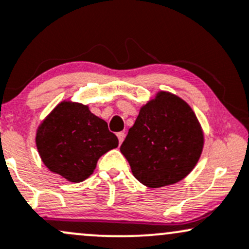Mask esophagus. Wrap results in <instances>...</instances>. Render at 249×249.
<instances>
[{"mask_svg": "<svg viewBox=\"0 0 249 249\" xmlns=\"http://www.w3.org/2000/svg\"><path fill=\"white\" fill-rule=\"evenodd\" d=\"M117 137H118V139H119V144H122L123 141H124V138H125V132H118L117 133Z\"/></svg>", "mask_w": 249, "mask_h": 249, "instance_id": "obj_1", "label": "esophagus"}]
</instances>
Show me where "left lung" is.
Wrapping results in <instances>:
<instances>
[{"label": "left lung", "instance_id": "left-lung-1", "mask_svg": "<svg viewBox=\"0 0 249 249\" xmlns=\"http://www.w3.org/2000/svg\"><path fill=\"white\" fill-rule=\"evenodd\" d=\"M203 149V132L184 100L158 92L139 111L120 145L133 176L149 188L175 184L195 168Z\"/></svg>", "mask_w": 249, "mask_h": 249}]
</instances>
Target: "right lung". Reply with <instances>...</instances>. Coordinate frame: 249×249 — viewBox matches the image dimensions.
<instances>
[{
  "mask_svg": "<svg viewBox=\"0 0 249 249\" xmlns=\"http://www.w3.org/2000/svg\"><path fill=\"white\" fill-rule=\"evenodd\" d=\"M39 155L51 171L70 182H81L93 174L104 154L118 146L107 123L83 104L60 103L36 132Z\"/></svg>",
  "mask_w": 249,
  "mask_h": 249,
  "instance_id": "right-lung-1",
  "label": "right lung"
}]
</instances>
